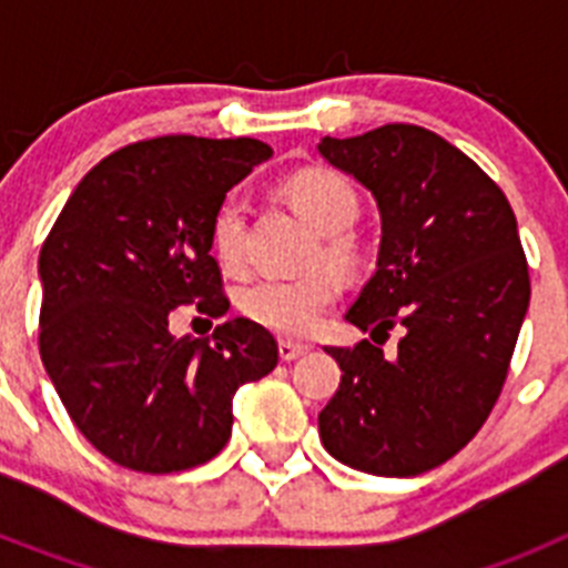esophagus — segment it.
<instances>
[{
	"mask_svg": "<svg viewBox=\"0 0 568 568\" xmlns=\"http://www.w3.org/2000/svg\"><path fill=\"white\" fill-rule=\"evenodd\" d=\"M304 353H310V346L301 344V341H290V338L278 341L281 361H295V358H301Z\"/></svg>",
	"mask_w": 568,
	"mask_h": 568,
	"instance_id": "esophagus-1",
	"label": "esophagus"
}]
</instances>
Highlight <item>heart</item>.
<instances>
[{"label":"heart","mask_w":568,"mask_h":568,"mask_svg":"<svg viewBox=\"0 0 568 568\" xmlns=\"http://www.w3.org/2000/svg\"><path fill=\"white\" fill-rule=\"evenodd\" d=\"M281 193L295 213L321 233L310 264H327L298 278H258L241 293V310L261 327L281 335H301L335 304L341 293L339 273H353L361 261L358 241L346 233L361 213L355 187L335 170L313 168L290 175ZM215 258L227 273L247 267V207L230 195L213 219Z\"/></svg>","instance_id":"1"}]
</instances>
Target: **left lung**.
<instances>
[{
    "label": "left lung",
    "mask_w": 568,
    "mask_h": 568,
    "mask_svg": "<svg viewBox=\"0 0 568 568\" xmlns=\"http://www.w3.org/2000/svg\"><path fill=\"white\" fill-rule=\"evenodd\" d=\"M318 153L381 213L378 270L344 318L373 338L404 327L393 358L366 338L327 346L341 384L321 444L353 469L413 478L458 455L504 389L531 293L518 222L469 155L418 124L324 135Z\"/></svg>",
    "instance_id": "8db88e82"
}]
</instances>
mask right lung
<instances>
[{
  "instance_id": "1",
  "label": "right lung",
  "mask_w": 568,
  "mask_h": 568,
  "mask_svg": "<svg viewBox=\"0 0 568 568\" xmlns=\"http://www.w3.org/2000/svg\"><path fill=\"white\" fill-rule=\"evenodd\" d=\"M258 139L159 135L84 175L39 253V353L79 433L150 475L193 469L233 433V395L278 364L250 318L175 338L170 313L230 310L210 255L230 187L267 162Z\"/></svg>"
}]
</instances>
